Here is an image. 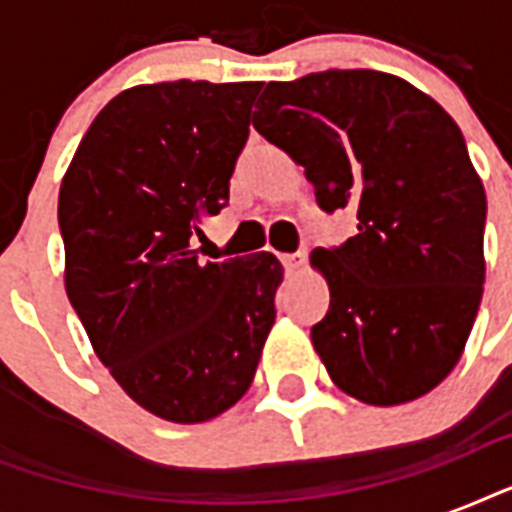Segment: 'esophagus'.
Returning a JSON list of instances; mask_svg holds the SVG:
<instances>
[{
    "instance_id": "1",
    "label": "esophagus",
    "mask_w": 512,
    "mask_h": 512,
    "mask_svg": "<svg viewBox=\"0 0 512 512\" xmlns=\"http://www.w3.org/2000/svg\"><path fill=\"white\" fill-rule=\"evenodd\" d=\"M281 263H284V268H287L289 273L300 271L305 265V255L303 252H292V255H281Z\"/></svg>"
}]
</instances>
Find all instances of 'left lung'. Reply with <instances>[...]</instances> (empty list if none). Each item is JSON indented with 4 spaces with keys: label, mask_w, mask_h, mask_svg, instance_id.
<instances>
[{
    "label": "left lung",
    "mask_w": 512,
    "mask_h": 512,
    "mask_svg": "<svg viewBox=\"0 0 512 512\" xmlns=\"http://www.w3.org/2000/svg\"><path fill=\"white\" fill-rule=\"evenodd\" d=\"M252 124L303 164L324 212H356V236L311 252L332 295L311 340L332 382L372 406L430 393L486 276V193L457 122L398 76L332 68L268 82Z\"/></svg>",
    "instance_id": "1"
}]
</instances>
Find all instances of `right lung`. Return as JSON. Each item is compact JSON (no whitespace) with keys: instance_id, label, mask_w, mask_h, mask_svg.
<instances>
[{"instance_id":"1","label":"right lung","mask_w":512,"mask_h":512,"mask_svg":"<svg viewBox=\"0 0 512 512\" xmlns=\"http://www.w3.org/2000/svg\"><path fill=\"white\" fill-rule=\"evenodd\" d=\"M263 82L138 84L108 103L60 183L66 295L127 396L193 425L252 385L284 268L271 252L201 263Z\"/></svg>"}]
</instances>
